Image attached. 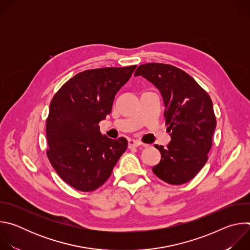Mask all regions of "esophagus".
<instances>
[{
	"mask_svg": "<svg viewBox=\"0 0 250 250\" xmlns=\"http://www.w3.org/2000/svg\"><path fill=\"white\" fill-rule=\"evenodd\" d=\"M139 146H141L139 141L134 140V139H129L128 140V147H137Z\"/></svg>",
	"mask_w": 250,
	"mask_h": 250,
	"instance_id": "esophagus-1",
	"label": "esophagus"
}]
</instances>
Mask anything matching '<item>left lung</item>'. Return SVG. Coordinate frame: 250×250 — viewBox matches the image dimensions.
<instances>
[{
  "instance_id": "8db88e82",
  "label": "left lung",
  "mask_w": 250,
  "mask_h": 250,
  "mask_svg": "<svg viewBox=\"0 0 250 250\" xmlns=\"http://www.w3.org/2000/svg\"><path fill=\"white\" fill-rule=\"evenodd\" d=\"M142 76L160 92L171 141L160 151L153 173L171 185L184 184L198 174L208 160L217 121L208 93L183 70L162 63L138 66Z\"/></svg>"
}]
</instances>
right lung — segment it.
I'll list each match as a JSON object with an SVG mask.
<instances>
[{
	"label": "right lung",
	"instance_id": "1",
	"mask_svg": "<svg viewBox=\"0 0 250 250\" xmlns=\"http://www.w3.org/2000/svg\"><path fill=\"white\" fill-rule=\"evenodd\" d=\"M135 68L83 71L68 80L50 103L47 156L61 179L78 191L101 187L127 147L125 137L103 135L99 123L111 114L115 96Z\"/></svg>",
	"mask_w": 250,
	"mask_h": 250
}]
</instances>
